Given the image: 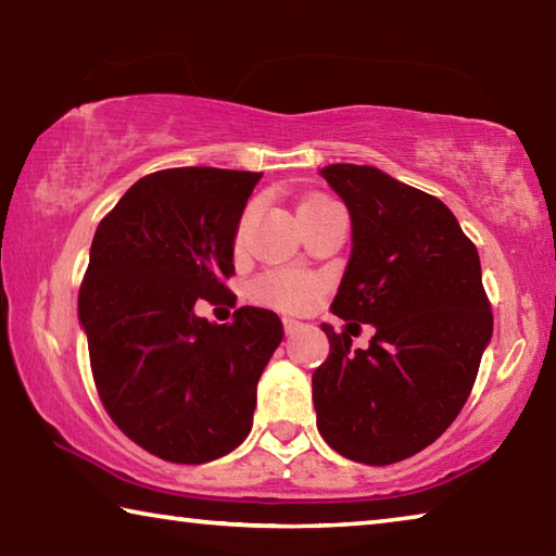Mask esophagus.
Instances as JSON below:
<instances>
[{
    "label": "esophagus",
    "mask_w": 556,
    "mask_h": 556,
    "mask_svg": "<svg viewBox=\"0 0 556 556\" xmlns=\"http://www.w3.org/2000/svg\"><path fill=\"white\" fill-rule=\"evenodd\" d=\"M301 328H304V324L296 321V318H291V316H285V331H287V336L299 333Z\"/></svg>",
    "instance_id": "34e87169"
}]
</instances>
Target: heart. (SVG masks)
<instances>
[{"instance_id":"obj_1","label":"heart","mask_w":556,"mask_h":556,"mask_svg":"<svg viewBox=\"0 0 556 556\" xmlns=\"http://www.w3.org/2000/svg\"><path fill=\"white\" fill-rule=\"evenodd\" d=\"M321 201L316 199L304 201V205ZM318 281L308 275H301V271H275L260 281V296L275 304L279 308H287V312H301V308H308L318 299Z\"/></svg>"}]
</instances>
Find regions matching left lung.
<instances>
[{"mask_svg": "<svg viewBox=\"0 0 556 556\" xmlns=\"http://www.w3.org/2000/svg\"><path fill=\"white\" fill-rule=\"evenodd\" d=\"M351 215V257L331 312L370 324V345L321 324L331 343L314 370L316 427L338 454L388 466L451 427L493 336L481 260L434 195L375 166L331 164Z\"/></svg>", "mask_w": 556, "mask_h": 556, "instance_id": "8db88e82", "label": "left lung"}]
</instances>
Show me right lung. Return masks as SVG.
Segmentation results:
<instances>
[{
  "mask_svg": "<svg viewBox=\"0 0 556 556\" xmlns=\"http://www.w3.org/2000/svg\"><path fill=\"white\" fill-rule=\"evenodd\" d=\"M262 174L213 166L149 174L102 218L78 294L100 400L125 434L164 460L208 464L252 429L257 382L285 338L269 308L232 324L195 314L232 301L235 235Z\"/></svg>",
  "mask_w": 556,
  "mask_h": 556,
  "instance_id": "1",
  "label": "right lung"
}]
</instances>
